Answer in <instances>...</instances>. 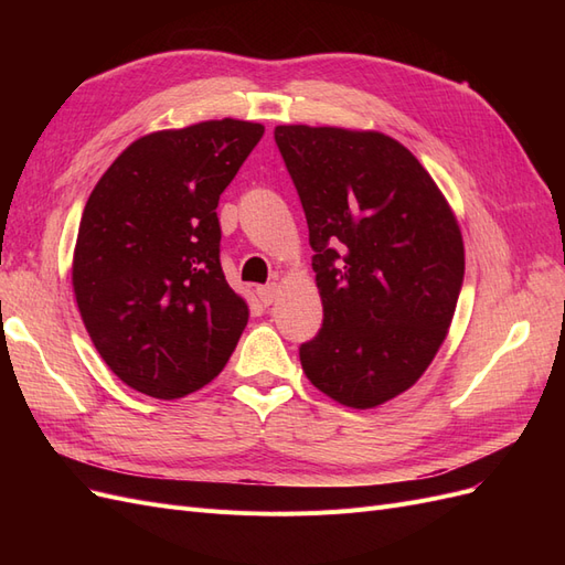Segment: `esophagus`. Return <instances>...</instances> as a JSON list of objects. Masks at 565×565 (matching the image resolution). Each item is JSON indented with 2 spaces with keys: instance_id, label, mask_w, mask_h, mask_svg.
Returning <instances> with one entry per match:
<instances>
[{
  "instance_id": "1",
  "label": "esophagus",
  "mask_w": 565,
  "mask_h": 565,
  "mask_svg": "<svg viewBox=\"0 0 565 565\" xmlns=\"http://www.w3.org/2000/svg\"><path fill=\"white\" fill-rule=\"evenodd\" d=\"M256 295H259L264 306H270L273 301H276V297H278V285L276 282H268V285L256 287Z\"/></svg>"
}]
</instances>
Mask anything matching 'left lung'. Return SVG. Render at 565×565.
<instances>
[{
	"mask_svg": "<svg viewBox=\"0 0 565 565\" xmlns=\"http://www.w3.org/2000/svg\"><path fill=\"white\" fill-rule=\"evenodd\" d=\"M313 247L322 328L301 344L306 377L367 409L431 365L465 280L448 200L403 143L380 131L276 127Z\"/></svg>",
	"mask_w": 565,
	"mask_h": 565,
	"instance_id": "obj_1",
	"label": "left lung"
}]
</instances>
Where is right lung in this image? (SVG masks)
Here are the masks:
<instances>
[{
	"label": "right lung",
	"instance_id": "obj_1",
	"mask_svg": "<svg viewBox=\"0 0 565 565\" xmlns=\"http://www.w3.org/2000/svg\"><path fill=\"white\" fill-rule=\"evenodd\" d=\"M264 127L210 119L141 136L98 179L73 256L96 351L134 391L174 401L210 384L249 309L218 262V198Z\"/></svg>",
	"mask_w": 565,
	"mask_h": 565
}]
</instances>
